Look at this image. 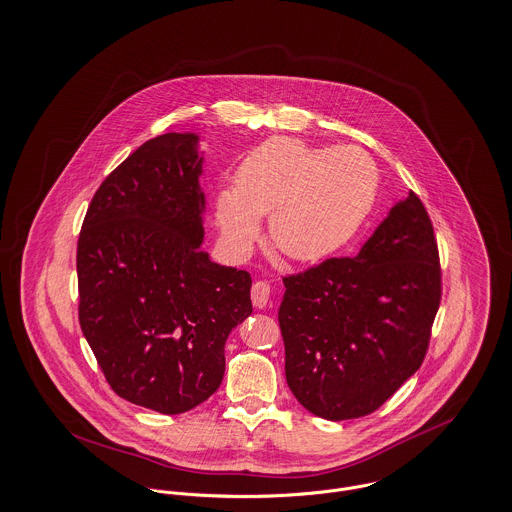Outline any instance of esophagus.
I'll list each match as a JSON object with an SVG mask.
<instances>
[{"instance_id":"esophagus-1","label":"esophagus","mask_w":512,"mask_h":512,"mask_svg":"<svg viewBox=\"0 0 512 512\" xmlns=\"http://www.w3.org/2000/svg\"><path fill=\"white\" fill-rule=\"evenodd\" d=\"M251 300L257 308H265L271 300V284L265 281H255L251 286Z\"/></svg>"}]
</instances>
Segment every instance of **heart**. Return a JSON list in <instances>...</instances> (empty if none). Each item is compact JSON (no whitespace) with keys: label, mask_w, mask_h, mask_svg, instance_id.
<instances>
[{"label":"heart","mask_w":512,"mask_h":512,"mask_svg":"<svg viewBox=\"0 0 512 512\" xmlns=\"http://www.w3.org/2000/svg\"><path fill=\"white\" fill-rule=\"evenodd\" d=\"M377 186V167L361 149L271 137L243 159L235 188L218 196V220L229 241L245 247L259 233L257 216L271 214L273 245L290 259L316 261L365 222Z\"/></svg>","instance_id":"obj_1"}]
</instances>
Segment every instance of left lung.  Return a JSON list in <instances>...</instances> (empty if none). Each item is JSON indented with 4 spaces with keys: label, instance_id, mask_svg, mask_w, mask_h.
<instances>
[{
    "label": "left lung",
    "instance_id": "8db88e82",
    "mask_svg": "<svg viewBox=\"0 0 512 512\" xmlns=\"http://www.w3.org/2000/svg\"><path fill=\"white\" fill-rule=\"evenodd\" d=\"M286 383L326 420L375 412L422 365L442 300L432 220L408 192L355 257L284 275Z\"/></svg>",
    "mask_w": 512,
    "mask_h": 512
}]
</instances>
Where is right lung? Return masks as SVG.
<instances>
[{"label":"right lung","instance_id":"add662e5","mask_svg":"<svg viewBox=\"0 0 512 512\" xmlns=\"http://www.w3.org/2000/svg\"><path fill=\"white\" fill-rule=\"evenodd\" d=\"M196 135L143 143L96 190L76 247L78 322L117 397L163 414L212 397L251 275L212 263Z\"/></svg>","mask_w":512,"mask_h":512}]
</instances>
